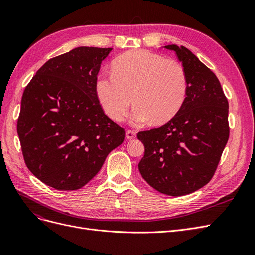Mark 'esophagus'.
<instances>
[{"label": "esophagus", "instance_id": "1", "mask_svg": "<svg viewBox=\"0 0 255 255\" xmlns=\"http://www.w3.org/2000/svg\"><path fill=\"white\" fill-rule=\"evenodd\" d=\"M126 137L127 139H134V138L136 137V132L135 130H132V129H127L126 132Z\"/></svg>", "mask_w": 255, "mask_h": 255}]
</instances>
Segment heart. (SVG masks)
<instances>
[{
  "mask_svg": "<svg viewBox=\"0 0 255 255\" xmlns=\"http://www.w3.org/2000/svg\"><path fill=\"white\" fill-rule=\"evenodd\" d=\"M187 91L183 66L146 50L122 54L113 63V73L97 80V95L105 113L120 121L134 100L132 119L138 126L171 120L186 101Z\"/></svg>",
  "mask_w": 255,
  "mask_h": 255,
  "instance_id": "b5f03b06",
  "label": "heart"
}]
</instances>
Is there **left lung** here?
Instances as JSON below:
<instances>
[{
  "mask_svg": "<svg viewBox=\"0 0 255 255\" xmlns=\"http://www.w3.org/2000/svg\"><path fill=\"white\" fill-rule=\"evenodd\" d=\"M182 61L187 98L166 125L137 134L144 144L138 164L151 187L168 196L191 194L212 180L230 135L229 102L219 80L187 48L165 45Z\"/></svg>",
  "mask_w": 255,
  "mask_h": 255,
  "instance_id": "obj_1",
  "label": "left lung"
}]
</instances>
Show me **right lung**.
<instances>
[{
  "mask_svg": "<svg viewBox=\"0 0 255 255\" xmlns=\"http://www.w3.org/2000/svg\"><path fill=\"white\" fill-rule=\"evenodd\" d=\"M112 48L80 47L49 59L27 84L17 132L23 158L38 180L57 190L85 186L126 132L104 114L98 73Z\"/></svg>",
  "mask_w": 255,
  "mask_h": 255,
  "instance_id": "obj_1",
  "label": "right lung"
}]
</instances>
